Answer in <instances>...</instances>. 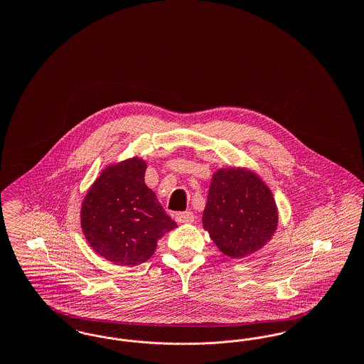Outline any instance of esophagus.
<instances>
[{
  "instance_id": "esophagus-1",
  "label": "esophagus",
  "mask_w": 364,
  "mask_h": 364,
  "mask_svg": "<svg viewBox=\"0 0 364 364\" xmlns=\"http://www.w3.org/2000/svg\"><path fill=\"white\" fill-rule=\"evenodd\" d=\"M176 221L178 224H191V223H193V214L191 211L177 213L176 214Z\"/></svg>"
}]
</instances>
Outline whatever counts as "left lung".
Segmentation results:
<instances>
[{"instance_id": "8db88e82", "label": "left lung", "mask_w": 364, "mask_h": 364, "mask_svg": "<svg viewBox=\"0 0 364 364\" xmlns=\"http://www.w3.org/2000/svg\"><path fill=\"white\" fill-rule=\"evenodd\" d=\"M202 224L224 255L240 259L272 240L278 226L277 205L254 171L221 168L211 177Z\"/></svg>"}]
</instances>
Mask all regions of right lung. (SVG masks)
Wrapping results in <instances>:
<instances>
[{"label": "right lung", "instance_id": "1", "mask_svg": "<svg viewBox=\"0 0 364 364\" xmlns=\"http://www.w3.org/2000/svg\"><path fill=\"white\" fill-rule=\"evenodd\" d=\"M146 169L139 156L107 165L82 202L80 225L88 245L119 266L150 259L156 242L177 228L146 186Z\"/></svg>", "mask_w": 364, "mask_h": 364}]
</instances>
